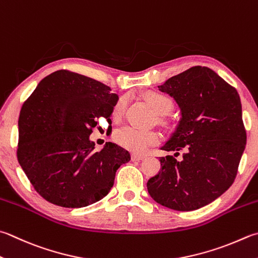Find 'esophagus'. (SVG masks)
Wrapping results in <instances>:
<instances>
[{"label": "esophagus", "instance_id": "esophagus-1", "mask_svg": "<svg viewBox=\"0 0 258 258\" xmlns=\"http://www.w3.org/2000/svg\"><path fill=\"white\" fill-rule=\"evenodd\" d=\"M144 158H145L144 155H138V154L131 155V159L133 160H143Z\"/></svg>", "mask_w": 258, "mask_h": 258}]
</instances>
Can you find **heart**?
<instances>
[{
    "instance_id": "obj_1",
    "label": "heart",
    "mask_w": 258,
    "mask_h": 258,
    "mask_svg": "<svg viewBox=\"0 0 258 258\" xmlns=\"http://www.w3.org/2000/svg\"><path fill=\"white\" fill-rule=\"evenodd\" d=\"M145 100L159 115L167 114L173 109V100L169 96L152 92L145 95ZM127 108V99L121 98L114 105V115L121 116ZM158 135L154 131H142L133 127H123L114 133V139L119 145L134 152L142 153L149 145L158 142Z\"/></svg>"
}]
</instances>
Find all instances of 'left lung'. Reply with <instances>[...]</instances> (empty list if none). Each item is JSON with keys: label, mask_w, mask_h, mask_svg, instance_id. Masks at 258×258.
<instances>
[{"label": "left lung", "mask_w": 258, "mask_h": 258, "mask_svg": "<svg viewBox=\"0 0 258 258\" xmlns=\"http://www.w3.org/2000/svg\"><path fill=\"white\" fill-rule=\"evenodd\" d=\"M176 101L181 119L162 147L160 171L147 182L155 201L177 211L205 207L234 183L246 146L235 87L208 67L194 66L158 86ZM182 150L183 158H174Z\"/></svg>", "instance_id": "obj_1"}]
</instances>
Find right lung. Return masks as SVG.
<instances>
[{"label":"right lung","mask_w":258,"mask_h":258,"mask_svg":"<svg viewBox=\"0 0 258 258\" xmlns=\"http://www.w3.org/2000/svg\"><path fill=\"white\" fill-rule=\"evenodd\" d=\"M118 95L84 75L57 71L39 82L19 116L18 160L29 181L52 205L83 208L113 186L128 150L106 143L100 152L90 135L101 116L111 115Z\"/></svg>","instance_id":"right-lung-1"}]
</instances>
